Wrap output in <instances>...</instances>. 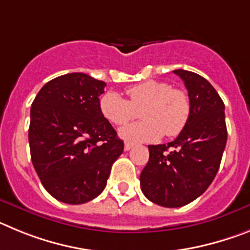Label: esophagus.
<instances>
[{"mask_svg": "<svg viewBox=\"0 0 250 250\" xmlns=\"http://www.w3.org/2000/svg\"><path fill=\"white\" fill-rule=\"evenodd\" d=\"M131 147H132V144H130V143H125V145H124V149H125V151H129Z\"/></svg>", "mask_w": 250, "mask_h": 250, "instance_id": "34e87169", "label": "esophagus"}]
</instances>
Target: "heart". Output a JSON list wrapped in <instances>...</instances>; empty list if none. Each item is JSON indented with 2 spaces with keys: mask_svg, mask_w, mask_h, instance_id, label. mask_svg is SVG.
I'll return each instance as SVG.
<instances>
[{
  "mask_svg": "<svg viewBox=\"0 0 250 250\" xmlns=\"http://www.w3.org/2000/svg\"><path fill=\"white\" fill-rule=\"evenodd\" d=\"M129 101L118 92L109 91L100 100L104 118L116 126L125 125L140 111L144 120L127 125L119 135L127 143H150L163 135H179L190 118V99L183 90L171 89L163 81H145L127 90Z\"/></svg>",
  "mask_w": 250,
  "mask_h": 250,
  "instance_id": "obj_1",
  "label": "heart"
}]
</instances>
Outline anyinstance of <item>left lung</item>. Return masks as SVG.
<instances>
[{"instance_id": "left-lung-1", "label": "left lung", "mask_w": 250, "mask_h": 250, "mask_svg": "<svg viewBox=\"0 0 250 250\" xmlns=\"http://www.w3.org/2000/svg\"><path fill=\"white\" fill-rule=\"evenodd\" d=\"M190 99V118L167 145H149V161L140 187L150 202L167 208L189 204L215 178L227 144L224 103L208 80L195 72L174 70Z\"/></svg>"}]
</instances>
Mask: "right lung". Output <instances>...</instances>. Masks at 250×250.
Returning a JSON list of instances; mask_svg holds the SVG:
<instances>
[{
	"mask_svg": "<svg viewBox=\"0 0 250 250\" xmlns=\"http://www.w3.org/2000/svg\"><path fill=\"white\" fill-rule=\"evenodd\" d=\"M106 83L83 72L48 81L31 107V160L43 188L66 204H83L105 189L124 143L100 110Z\"/></svg>",
	"mask_w": 250,
	"mask_h": 250,
	"instance_id": "right-lung-1",
	"label": "right lung"
}]
</instances>
